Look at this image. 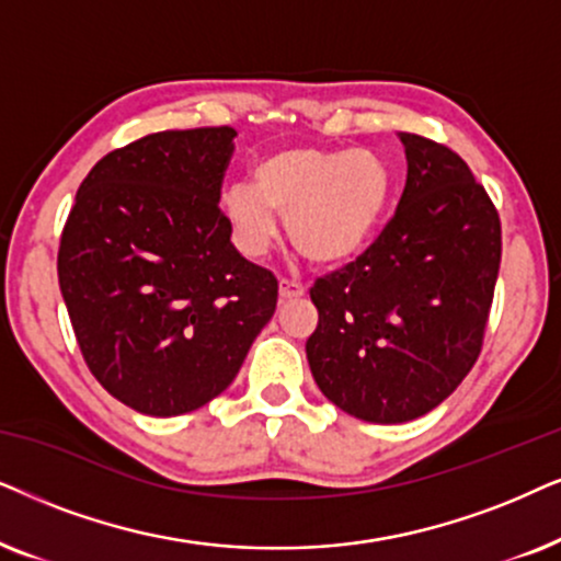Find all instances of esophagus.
Instances as JSON below:
<instances>
[{
	"mask_svg": "<svg viewBox=\"0 0 561 561\" xmlns=\"http://www.w3.org/2000/svg\"><path fill=\"white\" fill-rule=\"evenodd\" d=\"M302 295H305V287L297 285V282H289V279L279 282V302L297 300V297H302Z\"/></svg>",
	"mask_w": 561,
	"mask_h": 561,
	"instance_id": "esophagus-1",
	"label": "esophagus"
}]
</instances>
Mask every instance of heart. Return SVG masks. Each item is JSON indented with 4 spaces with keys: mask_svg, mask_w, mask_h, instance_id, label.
<instances>
[{
    "mask_svg": "<svg viewBox=\"0 0 561 561\" xmlns=\"http://www.w3.org/2000/svg\"><path fill=\"white\" fill-rule=\"evenodd\" d=\"M390 197V171L367 148H285L253 171V186L222 192V218L245 259H264L287 238L312 264L346 261L369 241Z\"/></svg>",
    "mask_w": 561,
    "mask_h": 561,
    "instance_id": "obj_1",
    "label": "heart"
}]
</instances>
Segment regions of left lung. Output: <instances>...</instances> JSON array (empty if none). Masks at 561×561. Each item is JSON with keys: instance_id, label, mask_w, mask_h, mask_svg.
<instances>
[{"instance_id": "obj_1", "label": "left lung", "mask_w": 561, "mask_h": 561, "mask_svg": "<svg viewBox=\"0 0 561 561\" xmlns=\"http://www.w3.org/2000/svg\"><path fill=\"white\" fill-rule=\"evenodd\" d=\"M405 190L377 241L310 289L320 392L367 423L415 421L480 356L500 268L495 205L461 156L400 133Z\"/></svg>"}]
</instances>
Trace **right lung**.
<instances>
[{
  "mask_svg": "<svg viewBox=\"0 0 561 561\" xmlns=\"http://www.w3.org/2000/svg\"><path fill=\"white\" fill-rule=\"evenodd\" d=\"M236 130H163L94 163L58 249L81 356L144 415L192 413L226 390L276 310L272 272L230 243L220 186Z\"/></svg>",
  "mask_w": 561,
  "mask_h": 561,
  "instance_id": "right-lung-1",
  "label": "right lung"
}]
</instances>
